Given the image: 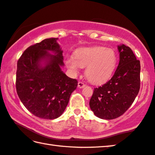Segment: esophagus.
Listing matches in <instances>:
<instances>
[{
    "instance_id": "esophagus-1",
    "label": "esophagus",
    "mask_w": 155,
    "mask_h": 155,
    "mask_svg": "<svg viewBox=\"0 0 155 155\" xmlns=\"http://www.w3.org/2000/svg\"><path fill=\"white\" fill-rule=\"evenodd\" d=\"M85 86V85L83 82H78V88H83V87Z\"/></svg>"
}]
</instances>
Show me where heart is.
I'll use <instances>...</instances> for the list:
<instances>
[{"label":"heart","mask_w":155,"mask_h":155,"mask_svg":"<svg viewBox=\"0 0 155 155\" xmlns=\"http://www.w3.org/2000/svg\"><path fill=\"white\" fill-rule=\"evenodd\" d=\"M65 63L72 73L78 72L82 67H86L85 76L89 82L101 84L110 77L116 68L117 56L114 51L104 47L81 48L74 55H69Z\"/></svg>","instance_id":"obj_1"}]
</instances>
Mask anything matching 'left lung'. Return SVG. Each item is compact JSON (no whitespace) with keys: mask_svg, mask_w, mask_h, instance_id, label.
<instances>
[{"mask_svg":"<svg viewBox=\"0 0 155 155\" xmlns=\"http://www.w3.org/2000/svg\"><path fill=\"white\" fill-rule=\"evenodd\" d=\"M119 63L114 75L102 86L95 88L90 108L95 116L110 120L121 116L134 102L140 88V62L125 45L118 46Z\"/></svg>","mask_w":155,"mask_h":155,"instance_id":"left-lung-1","label":"left lung"}]
</instances>
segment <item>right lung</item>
<instances>
[{
    "label": "right lung",
    "instance_id": "right-lung-1",
    "mask_svg": "<svg viewBox=\"0 0 155 155\" xmlns=\"http://www.w3.org/2000/svg\"><path fill=\"white\" fill-rule=\"evenodd\" d=\"M58 39L47 38L30 46L17 64L15 85L19 99L31 113L44 119L60 117L78 85L77 80L61 69L64 65L63 51Z\"/></svg>",
    "mask_w": 155,
    "mask_h": 155
}]
</instances>
